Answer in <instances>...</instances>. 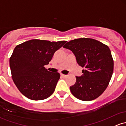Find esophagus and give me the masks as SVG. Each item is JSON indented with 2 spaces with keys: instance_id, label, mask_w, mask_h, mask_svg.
I'll use <instances>...</instances> for the list:
<instances>
[{
  "instance_id": "1",
  "label": "esophagus",
  "mask_w": 126,
  "mask_h": 126,
  "mask_svg": "<svg viewBox=\"0 0 126 126\" xmlns=\"http://www.w3.org/2000/svg\"><path fill=\"white\" fill-rule=\"evenodd\" d=\"M60 75H61V77H63V78H66V77H67V75H64V74H61Z\"/></svg>"
}]
</instances>
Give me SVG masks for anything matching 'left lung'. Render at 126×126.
<instances>
[{
  "mask_svg": "<svg viewBox=\"0 0 126 126\" xmlns=\"http://www.w3.org/2000/svg\"><path fill=\"white\" fill-rule=\"evenodd\" d=\"M63 48L74 54L77 63L84 67L82 74L76 77L70 92L77 99L90 101L107 88L114 70V61L107 45L90 38H79L67 42Z\"/></svg>",
  "mask_w": 126,
  "mask_h": 126,
  "instance_id": "left-lung-1",
  "label": "left lung"
}]
</instances>
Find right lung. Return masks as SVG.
<instances>
[{"instance_id":"add662e5","label":"right lung","mask_w":126,"mask_h":126,"mask_svg":"<svg viewBox=\"0 0 126 126\" xmlns=\"http://www.w3.org/2000/svg\"><path fill=\"white\" fill-rule=\"evenodd\" d=\"M66 42L32 39L16 46L9 59L14 82L26 97L33 100L47 99L53 93L60 74L45 68L54 52Z\"/></svg>"}]
</instances>
